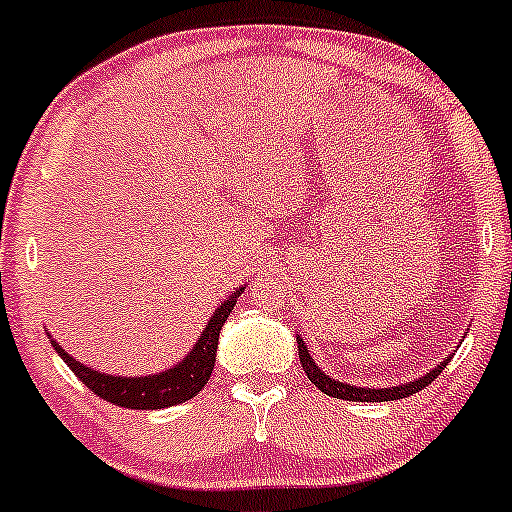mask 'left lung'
Returning <instances> with one entry per match:
<instances>
[{"mask_svg":"<svg viewBox=\"0 0 512 512\" xmlns=\"http://www.w3.org/2000/svg\"><path fill=\"white\" fill-rule=\"evenodd\" d=\"M298 358H301V366L305 370V375H308V380L317 387V390L325 392V395H330V397H337V399H349V402H392V399L409 397V395H414V392L424 390V387L431 385L433 380L443 373L445 366L450 363V356H448L445 361H440L438 366L431 370V373H426L424 378L414 380V383L399 385V387H383V390H370V387L344 385V383H339V380H332L330 375L322 373V370L315 366L313 358H310L301 337H298Z\"/></svg>","mask_w":512,"mask_h":512,"instance_id":"obj_1","label":"left lung"}]
</instances>
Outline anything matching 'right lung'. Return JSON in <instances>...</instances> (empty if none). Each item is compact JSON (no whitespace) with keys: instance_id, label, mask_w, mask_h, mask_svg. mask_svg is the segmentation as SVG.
Returning <instances> with one entry per match:
<instances>
[{"instance_id":"obj_1","label":"right lung","mask_w":512,"mask_h":512,"mask_svg":"<svg viewBox=\"0 0 512 512\" xmlns=\"http://www.w3.org/2000/svg\"><path fill=\"white\" fill-rule=\"evenodd\" d=\"M243 289L236 291V296ZM236 296H231L228 301H223L216 310L214 317L209 320L207 330L202 337L197 339L195 349L185 356V361H180L178 366L163 370L158 375H146V378H117V375H105L98 370L84 366L76 358L64 354L60 344L52 339L57 354L62 356V361L72 368L76 378L84 383L88 390L96 392L98 397L105 402L117 404V407L125 409H166L173 404L187 402L207 385L211 378V370L216 363V346H219V332L223 322L231 315L233 305H236Z\"/></svg>"}]
</instances>
